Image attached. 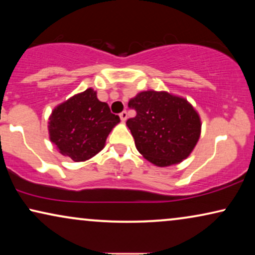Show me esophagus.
Here are the masks:
<instances>
[{
  "label": "esophagus",
  "instance_id": "34e87169",
  "mask_svg": "<svg viewBox=\"0 0 255 255\" xmlns=\"http://www.w3.org/2000/svg\"><path fill=\"white\" fill-rule=\"evenodd\" d=\"M120 117H121V120L122 121H123V122H125V121H127L128 120V113H127V111H122V113L120 114Z\"/></svg>",
  "mask_w": 255,
  "mask_h": 255
}]
</instances>
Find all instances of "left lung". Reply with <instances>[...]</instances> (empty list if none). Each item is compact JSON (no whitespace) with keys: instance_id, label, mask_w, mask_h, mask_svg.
Masks as SVG:
<instances>
[{"instance_id":"obj_1","label":"left lung","mask_w":255,"mask_h":255,"mask_svg":"<svg viewBox=\"0 0 255 255\" xmlns=\"http://www.w3.org/2000/svg\"><path fill=\"white\" fill-rule=\"evenodd\" d=\"M135 116L127 125L139 153L159 167L186 159L200 138L198 114L184 99L166 92H141L128 101Z\"/></svg>"}]
</instances>
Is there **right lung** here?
Instances as JSON below:
<instances>
[{"instance_id":"1","label":"right lung","mask_w":255,"mask_h":255,"mask_svg":"<svg viewBox=\"0 0 255 255\" xmlns=\"http://www.w3.org/2000/svg\"><path fill=\"white\" fill-rule=\"evenodd\" d=\"M107 103L92 88L58 106L50 117V139L61 154L85 161L104 147L113 128L120 123Z\"/></svg>"}]
</instances>
